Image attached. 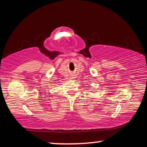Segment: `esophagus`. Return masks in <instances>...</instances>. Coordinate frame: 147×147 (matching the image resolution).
<instances>
[{"label": "esophagus", "instance_id": "1", "mask_svg": "<svg viewBox=\"0 0 147 147\" xmlns=\"http://www.w3.org/2000/svg\"><path fill=\"white\" fill-rule=\"evenodd\" d=\"M74 78H75V77H74V75H71V76H70V79H71V80H73V79H74Z\"/></svg>", "mask_w": 147, "mask_h": 147}]
</instances>
